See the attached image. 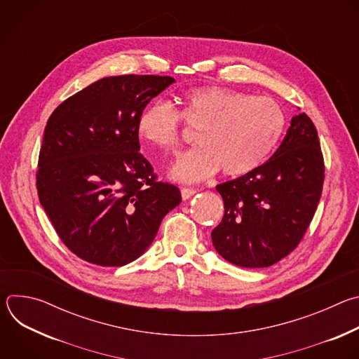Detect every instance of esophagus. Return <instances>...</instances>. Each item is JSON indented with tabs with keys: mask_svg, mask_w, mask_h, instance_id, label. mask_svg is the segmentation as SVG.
I'll list each match as a JSON object with an SVG mask.
<instances>
[{
	"mask_svg": "<svg viewBox=\"0 0 359 359\" xmlns=\"http://www.w3.org/2000/svg\"><path fill=\"white\" fill-rule=\"evenodd\" d=\"M180 193H182V198L183 200H189L191 196H194L197 191H196V189H191V187H183L182 190H180Z\"/></svg>",
	"mask_w": 359,
	"mask_h": 359,
	"instance_id": "obj_1",
	"label": "esophagus"
}]
</instances>
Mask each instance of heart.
<instances>
[{
	"label": "heart",
	"instance_id": "heart-1",
	"mask_svg": "<svg viewBox=\"0 0 359 359\" xmlns=\"http://www.w3.org/2000/svg\"><path fill=\"white\" fill-rule=\"evenodd\" d=\"M182 116L200 130L198 147L183 151L169 170L170 179L180 183L206 180L219 170L227 177L251 173L269 158L284 129L283 111L273 99L222 86L187 90ZM182 116L169 102L155 100L142 111L137 133L151 147L173 150Z\"/></svg>",
	"mask_w": 359,
	"mask_h": 359
}]
</instances>
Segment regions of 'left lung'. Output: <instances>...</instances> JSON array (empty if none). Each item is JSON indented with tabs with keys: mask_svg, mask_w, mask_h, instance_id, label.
<instances>
[{
	"mask_svg": "<svg viewBox=\"0 0 359 359\" xmlns=\"http://www.w3.org/2000/svg\"><path fill=\"white\" fill-rule=\"evenodd\" d=\"M324 183L317 129L305 114L292 116L274 155L248 175L217 184L224 216L212 231L229 263L263 269L278 263L309 229Z\"/></svg>",
	"mask_w": 359,
	"mask_h": 359,
	"instance_id": "8db88e82",
	"label": "left lung"
}]
</instances>
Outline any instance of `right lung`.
<instances>
[{
	"instance_id": "1",
	"label": "right lung",
	"mask_w": 359,
	"mask_h": 359,
	"mask_svg": "<svg viewBox=\"0 0 359 359\" xmlns=\"http://www.w3.org/2000/svg\"><path fill=\"white\" fill-rule=\"evenodd\" d=\"M170 76L102 78L64 100L49 116L39 150L41 206L79 259L121 267L139 259L180 190L156 182L140 155L137 119Z\"/></svg>"
}]
</instances>
